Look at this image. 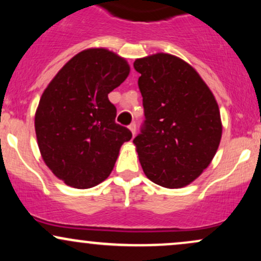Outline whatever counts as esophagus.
<instances>
[{
	"label": "esophagus",
	"instance_id": "esophagus-1",
	"mask_svg": "<svg viewBox=\"0 0 261 261\" xmlns=\"http://www.w3.org/2000/svg\"><path fill=\"white\" fill-rule=\"evenodd\" d=\"M128 128H130V131L133 133V135L135 136V134H136V124L135 122H133V124L128 125Z\"/></svg>",
	"mask_w": 261,
	"mask_h": 261
}]
</instances>
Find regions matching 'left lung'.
Returning a JSON list of instances; mask_svg holds the SVG:
<instances>
[{"label":"left lung","mask_w":261,"mask_h":261,"mask_svg":"<svg viewBox=\"0 0 261 261\" xmlns=\"http://www.w3.org/2000/svg\"><path fill=\"white\" fill-rule=\"evenodd\" d=\"M145 121L134 139L149 180L176 189L208 167L222 135L214 94L190 65L169 54L134 62Z\"/></svg>","instance_id":"8db88e82"}]
</instances>
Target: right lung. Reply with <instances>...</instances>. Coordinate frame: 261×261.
<instances>
[{"instance_id":"1","label":"right lung","mask_w":261,"mask_h":261,"mask_svg":"<svg viewBox=\"0 0 261 261\" xmlns=\"http://www.w3.org/2000/svg\"><path fill=\"white\" fill-rule=\"evenodd\" d=\"M127 62L107 49L77 54L46 87L35 133L41 157L65 184L95 187L109 176L119 149L133 134L116 124L108 94L126 80Z\"/></svg>"}]
</instances>
